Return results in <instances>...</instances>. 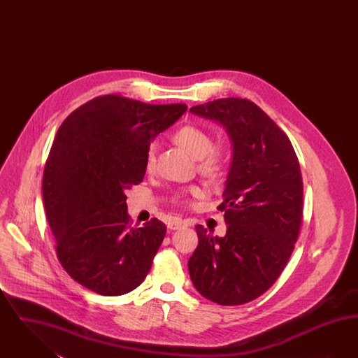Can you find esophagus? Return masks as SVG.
<instances>
[{"instance_id": "obj_1", "label": "esophagus", "mask_w": 358, "mask_h": 358, "mask_svg": "<svg viewBox=\"0 0 358 358\" xmlns=\"http://www.w3.org/2000/svg\"><path fill=\"white\" fill-rule=\"evenodd\" d=\"M189 225V222L185 220H173V222H168V228H171L173 231L176 229H182Z\"/></svg>"}]
</instances>
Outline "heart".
<instances>
[{
  "mask_svg": "<svg viewBox=\"0 0 358 358\" xmlns=\"http://www.w3.org/2000/svg\"><path fill=\"white\" fill-rule=\"evenodd\" d=\"M174 139L182 148H185L189 153L199 158V171L208 177H219L227 165V155L225 150L219 145H213L212 136L199 126L194 124H185L180 127ZM157 164V154H155V145L150 143L145 152L143 157V168L146 173H153ZM206 194V189L203 187H185L176 194V200L180 204L190 205L194 199H200Z\"/></svg>",
  "mask_w": 358,
  "mask_h": 358,
  "instance_id": "heart-1",
  "label": "heart"
}]
</instances>
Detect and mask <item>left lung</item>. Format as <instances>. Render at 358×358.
<instances>
[{
  "label": "left lung",
  "mask_w": 358,
  "mask_h": 358,
  "mask_svg": "<svg viewBox=\"0 0 358 358\" xmlns=\"http://www.w3.org/2000/svg\"><path fill=\"white\" fill-rule=\"evenodd\" d=\"M193 114L227 129L234 157L222 192L224 238L196 225L199 245L187 262L206 299L244 305L264 294L285 270L298 240L303 181L289 136L255 103L222 98L193 106Z\"/></svg>",
  "instance_id": "1"
}]
</instances>
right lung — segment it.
Wrapping results in <instances>:
<instances>
[{"label":"right lung","instance_id":"obj_1","mask_svg":"<svg viewBox=\"0 0 358 358\" xmlns=\"http://www.w3.org/2000/svg\"><path fill=\"white\" fill-rule=\"evenodd\" d=\"M187 110L184 103L149 104L108 94L78 107L59 127L43 174V200L57 259L85 289L123 295L150 271L166 225L154 217L133 227L124 192L142 182L154 136Z\"/></svg>","mask_w":358,"mask_h":358}]
</instances>
